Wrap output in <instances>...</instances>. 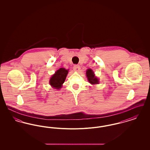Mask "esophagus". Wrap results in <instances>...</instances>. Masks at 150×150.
Returning <instances> with one entry per match:
<instances>
[{"label":"esophagus","mask_w":150,"mask_h":150,"mask_svg":"<svg viewBox=\"0 0 150 150\" xmlns=\"http://www.w3.org/2000/svg\"><path fill=\"white\" fill-rule=\"evenodd\" d=\"M80 67L79 65H78V64H75V65H74V67H73L74 70V71H79V70H80Z\"/></svg>","instance_id":"esophagus-1"}]
</instances>
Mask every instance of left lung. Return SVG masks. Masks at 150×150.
<instances>
[{
    "label": "left lung",
    "mask_w": 150,
    "mask_h": 150,
    "mask_svg": "<svg viewBox=\"0 0 150 150\" xmlns=\"http://www.w3.org/2000/svg\"><path fill=\"white\" fill-rule=\"evenodd\" d=\"M86 75L88 79V81H89L90 83H91L92 84H98V81H99L98 79L95 76L94 74V72L91 69L87 70V71L86 72Z\"/></svg>",
    "instance_id": "left-lung-1"
}]
</instances>
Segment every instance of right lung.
<instances>
[{"mask_svg":"<svg viewBox=\"0 0 150 150\" xmlns=\"http://www.w3.org/2000/svg\"><path fill=\"white\" fill-rule=\"evenodd\" d=\"M67 74V70H66L64 68H60L51 77L50 84L56 89L61 88L62 84L64 83Z\"/></svg>","mask_w":150,"mask_h":150,"instance_id":"add662e5","label":"right lung"}]
</instances>
